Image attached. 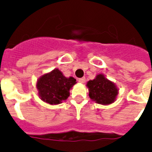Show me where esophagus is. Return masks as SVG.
Masks as SVG:
<instances>
[{
  "mask_svg": "<svg viewBox=\"0 0 152 152\" xmlns=\"http://www.w3.org/2000/svg\"><path fill=\"white\" fill-rule=\"evenodd\" d=\"M85 80H86L85 77H82V78L78 79V81H79V82H80V83H84V82H85Z\"/></svg>",
  "mask_w": 152,
  "mask_h": 152,
  "instance_id": "obj_1",
  "label": "esophagus"
}]
</instances>
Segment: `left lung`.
Segmentation results:
<instances>
[{"mask_svg": "<svg viewBox=\"0 0 152 152\" xmlns=\"http://www.w3.org/2000/svg\"><path fill=\"white\" fill-rule=\"evenodd\" d=\"M87 87L91 99L102 105L113 103L118 94L115 83L109 80L102 74H99L94 80L88 81Z\"/></svg>", "mask_w": 152, "mask_h": 152, "instance_id": "left-lung-1", "label": "left lung"}]
</instances>
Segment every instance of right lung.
Returning <instances> with one entry per match:
<instances>
[{
	"instance_id": "obj_1",
	"label": "right lung",
	"mask_w": 152,
	"mask_h": 152,
	"mask_svg": "<svg viewBox=\"0 0 152 152\" xmlns=\"http://www.w3.org/2000/svg\"><path fill=\"white\" fill-rule=\"evenodd\" d=\"M73 77L67 78L58 69L44 74L37 81V89L40 99L50 105H57L66 100L69 91L76 83Z\"/></svg>"
}]
</instances>
